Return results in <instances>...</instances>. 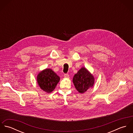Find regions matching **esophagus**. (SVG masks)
Here are the masks:
<instances>
[{"mask_svg": "<svg viewBox=\"0 0 133 133\" xmlns=\"http://www.w3.org/2000/svg\"><path fill=\"white\" fill-rule=\"evenodd\" d=\"M69 74H64V78H69Z\"/></svg>", "mask_w": 133, "mask_h": 133, "instance_id": "obj_1", "label": "esophagus"}]
</instances>
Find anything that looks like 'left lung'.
I'll list each match as a JSON object with an SVG mask.
<instances>
[{"label": "left lung", "mask_w": 133, "mask_h": 133, "mask_svg": "<svg viewBox=\"0 0 133 133\" xmlns=\"http://www.w3.org/2000/svg\"><path fill=\"white\" fill-rule=\"evenodd\" d=\"M73 82L78 92L82 94L93 87L95 78L85 68L82 67L73 77Z\"/></svg>", "instance_id": "left-lung-1"}]
</instances>
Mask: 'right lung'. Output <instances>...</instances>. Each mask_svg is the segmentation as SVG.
<instances>
[{
    "label": "right lung",
    "mask_w": 133,
    "mask_h": 133,
    "mask_svg": "<svg viewBox=\"0 0 133 133\" xmlns=\"http://www.w3.org/2000/svg\"><path fill=\"white\" fill-rule=\"evenodd\" d=\"M60 79V77L51 69L42 70L37 76L38 85L42 90L48 93L54 90Z\"/></svg>",
    "instance_id": "obj_1"
}]
</instances>
